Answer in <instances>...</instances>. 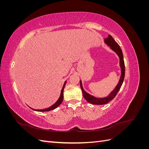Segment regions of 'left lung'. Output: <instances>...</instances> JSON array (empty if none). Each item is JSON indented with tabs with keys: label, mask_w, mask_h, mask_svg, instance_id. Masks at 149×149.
Instances as JSON below:
<instances>
[{
	"label": "left lung",
	"mask_w": 149,
	"mask_h": 149,
	"mask_svg": "<svg viewBox=\"0 0 149 149\" xmlns=\"http://www.w3.org/2000/svg\"><path fill=\"white\" fill-rule=\"evenodd\" d=\"M104 43L107 45V46H109L112 50L114 52L117 54V55L119 56V66L120 68L121 74L120 76L119 82L118 84L116 85L115 88L110 93L109 95L105 97H96L95 96L91 95V94L88 93L86 91H85L84 89L83 88L82 81L80 80V86L82 90L83 96L86 100L90 104H97V105L105 104H107V102H109V101L113 100V99L115 97V96H116V94H118V91H119L121 86L123 83L124 76H125V65H124L123 54V52H122V49H120L118 43L115 41L111 35H109L106 38H104Z\"/></svg>",
	"instance_id": "8db88e82"
}]
</instances>
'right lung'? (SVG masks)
<instances>
[{"mask_svg": "<svg viewBox=\"0 0 149 149\" xmlns=\"http://www.w3.org/2000/svg\"><path fill=\"white\" fill-rule=\"evenodd\" d=\"M66 83V81H65L63 86V88L61 89V94H60V96L59 98H58V100L56 101V102L55 104H53L52 106H51L50 107H49L48 108H46V109H33V108L30 107L31 109H32L33 110L36 111H38V112H46V111H52V110L56 109L57 107H58L61 104V103L63 101V90H64V88L65 86Z\"/></svg>", "mask_w": 149, "mask_h": 149, "instance_id": "add662e5", "label": "right lung"}]
</instances>
